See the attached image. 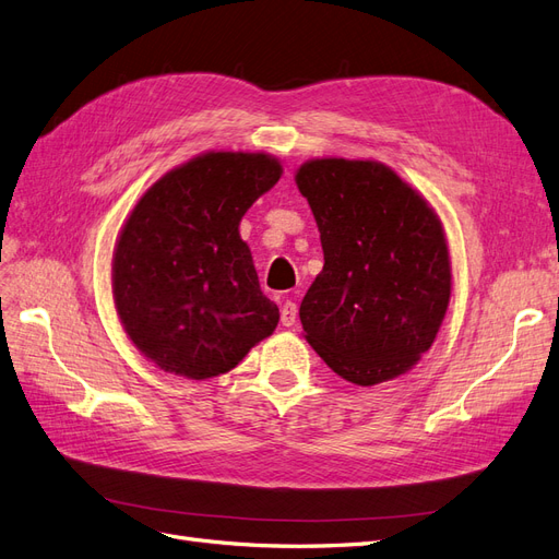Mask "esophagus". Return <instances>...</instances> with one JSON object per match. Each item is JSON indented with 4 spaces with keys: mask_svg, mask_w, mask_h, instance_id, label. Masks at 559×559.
<instances>
[{
    "mask_svg": "<svg viewBox=\"0 0 559 559\" xmlns=\"http://www.w3.org/2000/svg\"><path fill=\"white\" fill-rule=\"evenodd\" d=\"M280 319H282L284 326H294V324H296V319H298V306H296L294 300H286V302H284L282 310H280Z\"/></svg>",
    "mask_w": 559,
    "mask_h": 559,
    "instance_id": "34e87169",
    "label": "esophagus"
}]
</instances>
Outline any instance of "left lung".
I'll list each match as a JSON object with an SVG mask.
<instances>
[{
	"label": "left lung",
	"instance_id": "8db88e82",
	"mask_svg": "<svg viewBox=\"0 0 559 559\" xmlns=\"http://www.w3.org/2000/svg\"><path fill=\"white\" fill-rule=\"evenodd\" d=\"M296 183L324 249V267L300 302L308 343L347 382L403 376L433 345L450 302L441 222L376 160H310Z\"/></svg>",
	"mask_w": 559,
	"mask_h": 559
}]
</instances>
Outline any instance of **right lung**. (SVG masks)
<instances>
[{"label":"right lung","mask_w":559,"mask_h":559,"mask_svg":"<svg viewBox=\"0 0 559 559\" xmlns=\"http://www.w3.org/2000/svg\"><path fill=\"white\" fill-rule=\"evenodd\" d=\"M265 154L212 151L158 179L118 235L111 286L130 341L158 368L191 380L228 373L275 331L240 222L280 181Z\"/></svg>","instance_id":"add662e5"}]
</instances>
